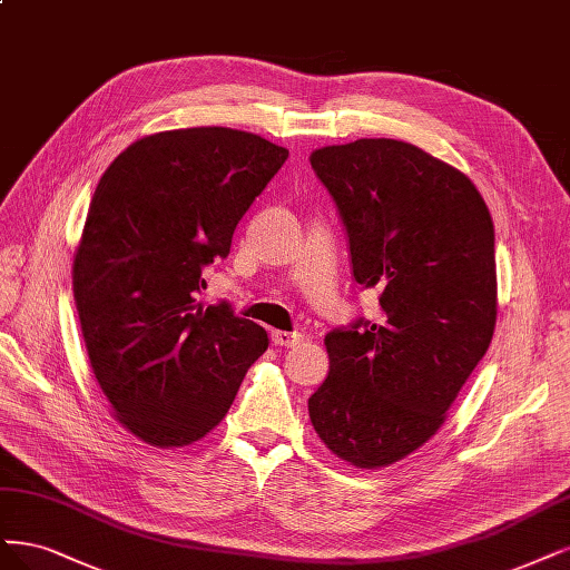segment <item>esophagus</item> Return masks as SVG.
Masks as SVG:
<instances>
[{
	"instance_id": "1",
	"label": "esophagus",
	"mask_w": 570,
	"mask_h": 570,
	"mask_svg": "<svg viewBox=\"0 0 570 570\" xmlns=\"http://www.w3.org/2000/svg\"><path fill=\"white\" fill-rule=\"evenodd\" d=\"M271 340L276 346H285V348H292L297 346L304 337L299 335V332H285V330H273L271 332Z\"/></svg>"
}]
</instances>
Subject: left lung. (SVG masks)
Here are the masks:
<instances>
[{
  "label": "left lung",
  "mask_w": 570,
  "mask_h": 570,
  "mask_svg": "<svg viewBox=\"0 0 570 570\" xmlns=\"http://www.w3.org/2000/svg\"><path fill=\"white\" fill-rule=\"evenodd\" d=\"M348 233L353 278L380 287L382 321L325 337L330 372L308 399L321 441L358 469L415 453L493 340L495 230L466 174L396 139L311 153Z\"/></svg>",
  "instance_id": "1"
}]
</instances>
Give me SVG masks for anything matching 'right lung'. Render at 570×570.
Wrapping results in <instances>:
<instances>
[{
    "label": "right lung",
    "instance_id": "1",
    "mask_svg": "<svg viewBox=\"0 0 570 570\" xmlns=\"http://www.w3.org/2000/svg\"><path fill=\"white\" fill-rule=\"evenodd\" d=\"M257 134L190 127L144 136L98 181L72 262L94 377L112 417L155 448L207 436L268 348L226 302H198L203 268L287 160Z\"/></svg>",
    "mask_w": 570,
    "mask_h": 570
}]
</instances>
